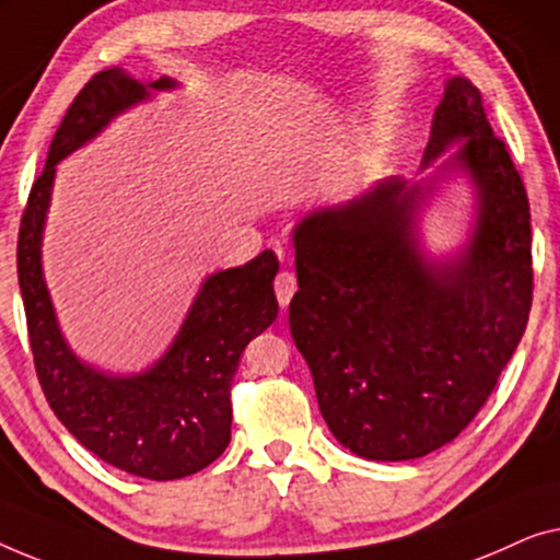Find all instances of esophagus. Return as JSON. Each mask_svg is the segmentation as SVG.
<instances>
[{
	"label": "esophagus",
	"mask_w": 560,
	"mask_h": 560,
	"mask_svg": "<svg viewBox=\"0 0 560 560\" xmlns=\"http://www.w3.org/2000/svg\"><path fill=\"white\" fill-rule=\"evenodd\" d=\"M273 289H277L279 304L287 306V304L291 302V296L296 294V279H294V273L281 271L279 277H277V281H273Z\"/></svg>",
	"instance_id": "34e87169"
}]
</instances>
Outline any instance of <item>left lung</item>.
<instances>
[{
    "mask_svg": "<svg viewBox=\"0 0 560 560\" xmlns=\"http://www.w3.org/2000/svg\"><path fill=\"white\" fill-rule=\"evenodd\" d=\"M419 183L388 177L294 228L296 350L319 411L362 459L406 462L456 439L498 385L533 302L530 205L482 96L454 75L436 106ZM464 171L476 190L468 241L444 259L420 246L418 212Z\"/></svg>",
    "mask_w": 560,
    "mask_h": 560,
    "instance_id": "8db88e82",
    "label": "left lung"
}]
</instances>
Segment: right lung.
I'll return each instance as SVG.
<instances>
[{
    "instance_id": "right-lung-1",
    "label": "right lung",
    "mask_w": 560,
    "mask_h": 560,
    "mask_svg": "<svg viewBox=\"0 0 560 560\" xmlns=\"http://www.w3.org/2000/svg\"><path fill=\"white\" fill-rule=\"evenodd\" d=\"M172 89L177 81L167 75L144 83L124 68L93 75L55 131L18 241L30 348L47 404L98 459L156 482L195 475L225 452L238 360L279 314L273 296L279 258L264 250L246 266L210 273L170 350L141 373L114 375L83 362L62 335L43 277V231L55 164L96 139L116 116Z\"/></svg>"
}]
</instances>
